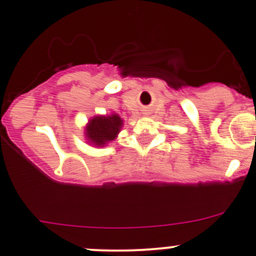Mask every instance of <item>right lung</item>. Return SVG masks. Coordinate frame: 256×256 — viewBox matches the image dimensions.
Here are the masks:
<instances>
[{
    "label": "right lung",
    "instance_id": "obj_1",
    "mask_svg": "<svg viewBox=\"0 0 256 256\" xmlns=\"http://www.w3.org/2000/svg\"><path fill=\"white\" fill-rule=\"evenodd\" d=\"M122 126L123 120L116 114L112 116H94L86 128V134L90 142L96 146H104L108 141L115 140Z\"/></svg>",
    "mask_w": 256,
    "mask_h": 256
}]
</instances>
